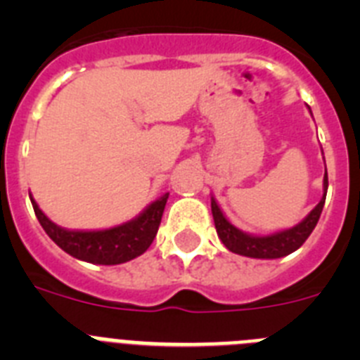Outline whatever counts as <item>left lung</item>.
<instances>
[{
    "mask_svg": "<svg viewBox=\"0 0 360 360\" xmlns=\"http://www.w3.org/2000/svg\"><path fill=\"white\" fill-rule=\"evenodd\" d=\"M326 191H328V173L324 171L323 198H321V202L308 212L303 221H299L297 225L285 229V231L272 232V234H249V232L240 231L225 218L224 211L219 209L214 196H211V211L218 238L231 252L240 254V256L256 257V259H278V257L288 256L294 250H297L307 241L311 231L316 229L324 207Z\"/></svg>",
    "mask_w": 360,
    "mask_h": 360,
    "instance_id": "1",
    "label": "left lung"
}]
</instances>
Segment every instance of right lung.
Wrapping results in <instances>:
<instances>
[{
  "label": "right lung",
  "mask_w": 360,
  "mask_h": 360,
  "mask_svg": "<svg viewBox=\"0 0 360 360\" xmlns=\"http://www.w3.org/2000/svg\"><path fill=\"white\" fill-rule=\"evenodd\" d=\"M167 198H169V193H165L160 198L149 203L141 214L126 224L103 229V231H70V229L59 227L41 211L32 196L30 202L44 232L52 238L57 247H61L70 256L86 263H95V265H120V263L131 262L149 249V245L153 243L160 227Z\"/></svg>",
  "instance_id": "add662e5"
}]
</instances>
